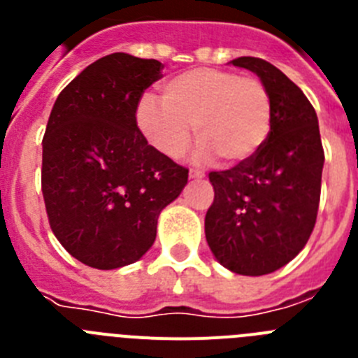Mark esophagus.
Returning a JSON list of instances; mask_svg holds the SVG:
<instances>
[{
  "mask_svg": "<svg viewBox=\"0 0 358 358\" xmlns=\"http://www.w3.org/2000/svg\"><path fill=\"white\" fill-rule=\"evenodd\" d=\"M202 177H204V170L189 169V179H202Z\"/></svg>",
  "mask_w": 358,
  "mask_h": 358,
  "instance_id": "obj_1",
  "label": "esophagus"
}]
</instances>
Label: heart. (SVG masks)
<instances>
[{
	"label": "heart",
	"mask_w": 358,
	"mask_h": 358,
	"mask_svg": "<svg viewBox=\"0 0 358 358\" xmlns=\"http://www.w3.org/2000/svg\"><path fill=\"white\" fill-rule=\"evenodd\" d=\"M136 122L152 147L179 157L197 136L199 157L245 163L258 154L273 127V96L256 77L195 68L164 82L161 100L143 96Z\"/></svg>",
	"instance_id": "heart-1"
}]
</instances>
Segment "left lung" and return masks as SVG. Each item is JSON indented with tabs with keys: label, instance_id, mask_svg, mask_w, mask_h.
Returning a JSON list of instances; mask_svg holds the SVG:
<instances>
[{
	"label": "left lung",
	"instance_id": "obj_1",
	"mask_svg": "<svg viewBox=\"0 0 358 358\" xmlns=\"http://www.w3.org/2000/svg\"><path fill=\"white\" fill-rule=\"evenodd\" d=\"M273 96V127L245 163L211 172L215 199L204 218L211 252L231 273L264 276L294 260L317 218L324 164L315 109L276 66L238 57Z\"/></svg>",
	"mask_w": 358,
	"mask_h": 358
}]
</instances>
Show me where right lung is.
I'll return each instance as SVG.
<instances>
[{
  "instance_id": "1",
  "label": "right lung",
  "mask_w": 358,
  "mask_h": 358,
  "mask_svg": "<svg viewBox=\"0 0 358 358\" xmlns=\"http://www.w3.org/2000/svg\"><path fill=\"white\" fill-rule=\"evenodd\" d=\"M163 64L110 53L73 78L53 103L43 138V197L50 227L82 264H134L156 240L163 208L188 169L148 145L136 122Z\"/></svg>"
}]
</instances>
